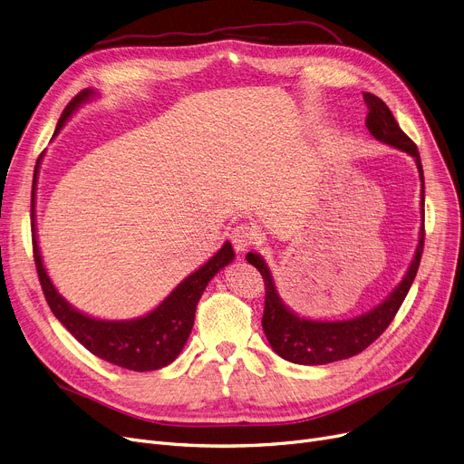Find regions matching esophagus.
Wrapping results in <instances>:
<instances>
[{"mask_svg":"<svg viewBox=\"0 0 464 464\" xmlns=\"http://www.w3.org/2000/svg\"><path fill=\"white\" fill-rule=\"evenodd\" d=\"M256 240H257V233L248 224H238L231 231V242L237 252H246L256 245Z\"/></svg>","mask_w":464,"mask_h":464,"instance_id":"1","label":"esophagus"}]
</instances>
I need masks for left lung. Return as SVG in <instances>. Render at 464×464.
I'll return each instance as SVG.
<instances>
[{
	"label": "left lung",
	"mask_w": 464,
	"mask_h": 464,
	"mask_svg": "<svg viewBox=\"0 0 464 464\" xmlns=\"http://www.w3.org/2000/svg\"><path fill=\"white\" fill-rule=\"evenodd\" d=\"M364 103H367V128L382 142L395 146V149L410 154L418 163L420 179H421V207L425 205V182H423V167L420 160L418 146L397 124L395 116L387 105L374 93L364 92ZM423 210V208H421ZM425 242V226L420 233V245L416 250L410 269L399 287L374 310L359 315V318L346 322H312L299 318L291 312L282 299L275 280L271 276L269 266L265 265L263 257L257 254H248L246 259L261 273L265 282V310H263V331L271 348L285 361L297 364H327L333 361H343L353 357L367 350L374 340L389 327L397 315L402 301L406 299L410 285L418 275L420 261L423 254Z\"/></svg>",
	"instance_id": "obj_1"
}]
</instances>
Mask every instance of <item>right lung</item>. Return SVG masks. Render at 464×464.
Listing matches in <instances>:
<instances>
[{"instance_id": "1", "label": "right lung", "mask_w": 464, "mask_h": 464, "mask_svg": "<svg viewBox=\"0 0 464 464\" xmlns=\"http://www.w3.org/2000/svg\"><path fill=\"white\" fill-rule=\"evenodd\" d=\"M92 90H84L77 93L65 111L62 112L56 133L65 124V120L77 111L81 103L90 100ZM43 156V154H41ZM41 156L35 165L34 173V191H32V246H34V259L35 269L39 275V282L43 287L44 299L51 306L53 314L60 320V324L75 336L79 343L97 355L112 364H118L121 369L146 372V371H158L173 362L179 353L182 352L186 340L191 333L193 320H195V308L203 295L205 287L208 285L210 278L229 265L235 257V252L229 242L218 250L214 257H210L201 269L184 278L169 297L150 314L142 315L139 320L130 322H105L95 320L90 315L72 308L53 285L48 278L41 252L37 246V235H35V180H37V169L41 163Z\"/></svg>"}]
</instances>
